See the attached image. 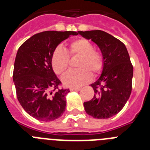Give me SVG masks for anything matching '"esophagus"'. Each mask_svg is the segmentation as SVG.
<instances>
[{"mask_svg":"<svg viewBox=\"0 0 150 150\" xmlns=\"http://www.w3.org/2000/svg\"><path fill=\"white\" fill-rule=\"evenodd\" d=\"M80 89H81L80 88H70V90H71V91H79Z\"/></svg>","mask_w":150,"mask_h":150,"instance_id":"1","label":"esophagus"}]
</instances>
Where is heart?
<instances>
[{
    "label": "heart",
    "instance_id": "1",
    "mask_svg": "<svg viewBox=\"0 0 150 150\" xmlns=\"http://www.w3.org/2000/svg\"><path fill=\"white\" fill-rule=\"evenodd\" d=\"M93 44L88 40L79 38L72 41L67 52L56 49L52 55L51 63L54 72L62 76L69 67V57H79L76 67L77 70L67 73L62 79L66 86L76 88L88 83L91 74L98 75L104 67V58L101 52L94 50Z\"/></svg>",
    "mask_w": 150,
    "mask_h": 150
}]
</instances>
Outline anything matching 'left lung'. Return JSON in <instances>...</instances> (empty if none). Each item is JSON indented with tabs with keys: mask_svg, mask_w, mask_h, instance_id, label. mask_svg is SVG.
Segmentation results:
<instances>
[{
	"mask_svg": "<svg viewBox=\"0 0 150 150\" xmlns=\"http://www.w3.org/2000/svg\"><path fill=\"white\" fill-rule=\"evenodd\" d=\"M96 43L104 58L101 75L91 84L93 98L84 102L86 112L95 119H108L120 112L132 89L133 66L122 42L100 30L78 31Z\"/></svg>",
	"mask_w": 150,
	"mask_h": 150,
	"instance_id": "left-lung-1",
	"label": "left lung"
}]
</instances>
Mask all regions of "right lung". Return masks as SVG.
<instances>
[{"instance_id":"obj_1","label":"right lung","mask_w":150,"mask_h":150,"mask_svg":"<svg viewBox=\"0 0 150 150\" xmlns=\"http://www.w3.org/2000/svg\"><path fill=\"white\" fill-rule=\"evenodd\" d=\"M75 31L47 30L33 35L18 48L13 70L16 96L27 113L36 120L50 122L65 110L68 88L62 84L52 67V55L58 45Z\"/></svg>"}]
</instances>
